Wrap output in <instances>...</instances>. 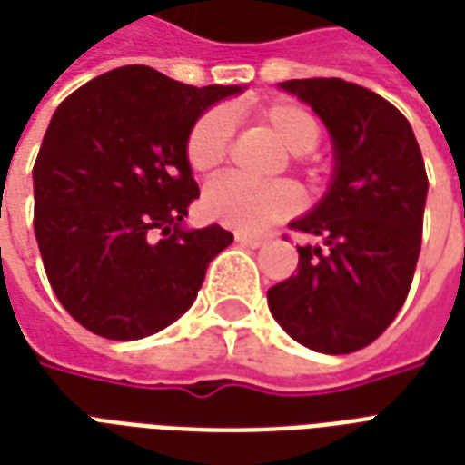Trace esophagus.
Segmentation results:
<instances>
[{
  "label": "esophagus",
  "instance_id": "esophagus-1",
  "mask_svg": "<svg viewBox=\"0 0 465 465\" xmlns=\"http://www.w3.org/2000/svg\"><path fill=\"white\" fill-rule=\"evenodd\" d=\"M235 240L245 247H262L270 242V235H250V232H235Z\"/></svg>",
  "mask_w": 465,
  "mask_h": 465
}]
</instances>
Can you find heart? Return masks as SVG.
Here are the masks:
<instances>
[{
	"label": "heart",
	"instance_id": "1",
	"mask_svg": "<svg viewBox=\"0 0 465 465\" xmlns=\"http://www.w3.org/2000/svg\"><path fill=\"white\" fill-rule=\"evenodd\" d=\"M257 122L289 152V163L303 176L316 179V163L309 152L321 139V124L306 107L289 100H274L257 110ZM232 127L223 110H211L193 122L186 139V159L198 173L220 169L230 153ZM302 208V193L292 181L250 183L237 176L215 179L203 191L205 215L240 232H262L292 218Z\"/></svg>",
	"mask_w": 465,
	"mask_h": 465
}]
</instances>
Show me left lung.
<instances>
[{
  "label": "left lung",
  "mask_w": 465,
  "mask_h": 465,
  "mask_svg": "<svg viewBox=\"0 0 465 465\" xmlns=\"http://www.w3.org/2000/svg\"><path fill=\"white\" fill-rule=\"evenodd\" d=\"M326 122L336 179L289 228L326 250H299L296 274L267 292L270 312L306 348L345 355L380 338L402 309L417 270L427 169L410 122L392 103L341 78L286 80Z\"/></svg>",
  "instance_id": "left-lung-1"
}]
</instances>
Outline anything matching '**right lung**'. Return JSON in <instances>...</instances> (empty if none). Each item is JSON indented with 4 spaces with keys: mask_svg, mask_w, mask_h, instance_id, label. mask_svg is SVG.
<instances>
[{
    "mask_svg": "<svg viewBox=\"0 0 465 465\" xmlns=\"http://www.w3.org/2000/svg\"><path fill=\"white\" fill-rule=\"evenodd\" d=\"M235 93L124 65L58 104L34 163V232L58 302L95 336L137 341L171 326L232 242L220 225H179L201 195L188 132Z\"/></svg>",
    "mask_w": 465,
    "mask_h": 465,
    "instance_id": "add662e5",
    "label": "right lung"
}]
</instances>
